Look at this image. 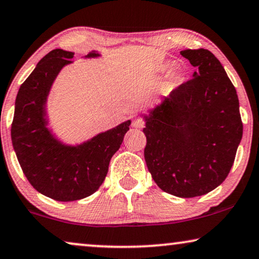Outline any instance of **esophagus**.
Returning <instances> with one entry per match:
<instances>
[{"label":"esophagus","instance_id":"esophagus-1","mask_svg":"<svg viewBox=\"0 0 259 259\" xmlns=\"http://www.w3.org/2000/svg\"><path fill=\"white\" fill-rule=\"evenodd\" d=\"M144 125H145V121H144V119H141V118H136L132 122V126L134 127V128H143Z\"/></svg>","mask_w":259,"mask_h":259}]
</instances>
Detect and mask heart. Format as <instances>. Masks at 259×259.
I'll return each mask as SVG.
<instances>
[{"mask_svg":"<svg viewBox=\"0 0 259 259\" xmlns=\"http://www.w3.org/2000/svg\"><path fill=\"white\" fill-rule=\"evenodd\" d=\"M160 69L162 70V72H171V70L173 69V63L172 62H165L164 65H162L160 67Z\"/></svg>","mask_w":259,"mask_h":259,"instance_id":"b5f03b06","label":"heart"}]
</instances>
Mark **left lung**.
<instances>
[{
  "label": "left lung",
  "instance_id": "1",
  "mask_svg": "<svg viewBox=\"0 0 259 259\" xmlns=\"http://www.w3.org/2000/svg\"><path fill=\"white\" fill-rule=\"evenodd\" d=\"M196 67L193 79L144 115L148 171L162 191L193 198L228 177L243 136L236 88L207 49L180 52Z\"/></svg>",
  "mask_w": 259,
  "mask_h": 259
}]
</instances>
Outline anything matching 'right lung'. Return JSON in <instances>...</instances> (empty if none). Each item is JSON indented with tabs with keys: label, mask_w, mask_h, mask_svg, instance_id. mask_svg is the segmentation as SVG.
<instances>
[{
	"label": "right lung",
	"mask_w": 259,
	"mask_h": 259,
	"mask_svg": "<svg viewBox=\"0 0 259 259\" xmlns=\"http://www.w3.org/2000/svg\"><path fill=\"white\" fill-rule=\"evenodd\" d=\"M73 56L72 52L54 49L40 60L21 84L12 123L13 147L28 182L58 201L79 200L98 191L131 125L127 120L75 146L56 139L47 127L46 106L53 82ZM98 56L91 52L84 58Z\"/></svg>",
	"instance_id": "add662e5"
}]
</instances>
